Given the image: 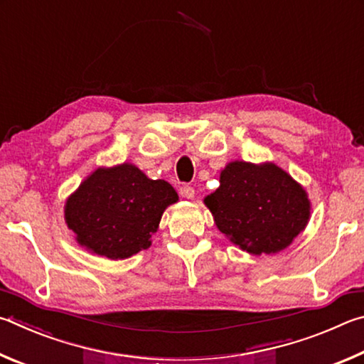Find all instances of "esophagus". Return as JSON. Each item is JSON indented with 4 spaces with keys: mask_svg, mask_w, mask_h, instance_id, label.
<instances>
[{
    "mask_svg": "<svg viewBox=\"0 0 364 364\" xmlns=\"http://www.w3.org/2000/svg\"><path fill=\"white\" fill-rule=\"evenodd\" d=\"M182 196L183 198H187V200H193L195 198V190H193V187H183L182 188Z\"/></svg>",
    "mask_w": 364,
    "mask_h": 364,
    "instance_id": "esophagus-1",
    "label": "esophagus"
}]
</instances>
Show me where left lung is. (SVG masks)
Returning <instances> with one entry per match:
<instances>
[{"mask_svg":"<svg viewBox=\"0 0 364 364\" xmlns=\"http://www.w3.org/2000/svg\"><path fill=\"white\" fill-rule=\"evenodd\" d=\"M219 182L205 205L219 230L251 256L286 250L309 224L307 192L275 163L230 161Z\"/></svg>","mask_w":364,"mask_h":364,"instance_id":"1","label":"left lung"}]
</instances>
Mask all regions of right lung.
I'll use <instances>...</instances> for the list:
<instances>
[{
  "instance_id": "right-lung-1",
  "label": "right lung",
  "mask_w": 364,
  "mask_h": 364,
  "mask_svg": "<svg viewBox=\"0 0 364 364\" xmlns=\"http://www.w3.org/2000/svg\"><path fill=\"white\" fill-rule=\"evenodd\" d=\"M178 201L171 183L136 164L97 168L68 196L65 224L86 251L123 260L151 246L164 209Z\"/></svg>"
}]
</instances>
